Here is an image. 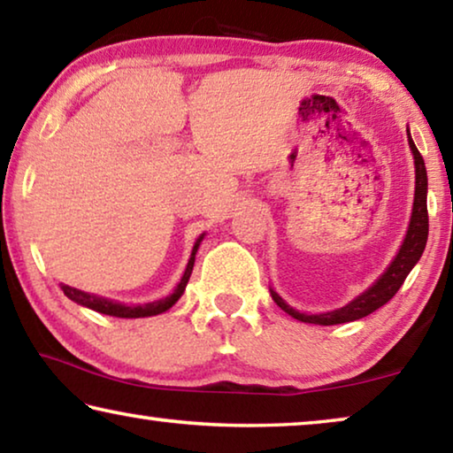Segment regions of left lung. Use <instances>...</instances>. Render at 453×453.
Listing matches in <instances>:
<instances>
[{"label":"left lung","mask_w":453,"mask_h":453,"mask_svg":"<svg viewBox=\"0 0 453 453\" xmlns=\"http://www.w3.org/2000/svg\"><path fill=\"white\" fill-rule=\"evenodd\" d=\"M409 148H411V152H413V158H415L413 213H411L409 229H407V235H404V240H403V246L399 250V254L395 256V260L390 262V266L384 270V274L374 282L372 287L368 288V291L357 295L356 299L349 301L346 307L335 309V311H327V313L309 315V313L295 311L291 305H287V303L280 299L279 293H274L273 288H270V295H273L274 303L282 309V311L295 317V319H299V321L315 323V326H337V323L356 321L370 313H374L376 309L387 305V303L396 295V291L401 288L404 279H407V274L413 270L417 262H419L425 244H427V234H429L427 171H425L423 157L419 154V150H417L411 134H409Z\"/></svg>","instance_id":"obj_1"}]
</instances>
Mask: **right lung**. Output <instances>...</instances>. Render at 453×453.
Returning <instances> with one entry per match:
<instances>
[{"label":"right lung","instance_id":"1","mask_svg":"<svg viewBox=\"0 0 453 453\" xmlns=\"http://www.w3.org/2000/svg\"><path fill=\"white\" fill-rule=\"evenodd\" d=\"M203 235L201 234L197 242H195L193 246V252H191V258L187 262V268H185V274L180 282L174 288L173 295L165 296V299L160 301H154V303H146V305H126V303H118V301H111V299H105V296H97V295H89L85 291H79V288H73L69 285H63V293L69 296L71 301H75L77 305H83L87 309H93V311L97 313H104V315H111V317H124V319H138V317H152V315H158V313H165L171 309L174 303L180 299V295L185 293V287L188 279H191V273H193V265H195V254H197L199 244L203 242Z\"/></svg>","mask_w":453,"mask_h":453}]
</instances>
